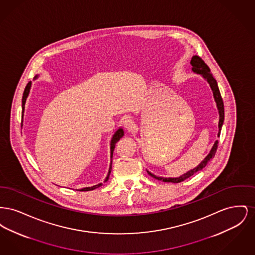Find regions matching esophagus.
I'll use <instances>...</instances> for the list:
<instances>
[{
    "label": "esophagus",
    "instance_id": "1",
    "mask_svg": "<svg viewBox=\"0 0 255 255\" xmlns=\"http://www.w3.org/2000/svg\"><path fill=\"white\" fill-rule=\"evenodd\" d=\"M123 126H124V128L126 129L127 132H132L133 129H134V127H135L134 123L131 120H125L123 122Z\"/></svg>",
    "mask_w": 255,
    "mask_h": 255
}]
</instances>
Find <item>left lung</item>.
Listing matches in <instances>:
<instances>
[{
	"mask_svg": "<svg viewBox=\"0 0 255 255\" xmlns=\"http://www.w3.org/2000/svg\"><path fill=\"white\" fill-rule=\"evenodd\" d=\"M190 64L192 65V70L193 72L196 73H199V74H202L206 80L207 82L209 83V85L211 87L212 91H213V96L215 98V101H216V104H217V107L219 110V116H220V119H219V133L218 136H220V133H221V130H222V126H223V123H224V119H225V109H224V102H223V98L221 97V94H220V91H219L218 84H217V81L215 80V78L213 77V75L210 73V69L208 68V66L205 63V61L203 60L200 56H197L194 55L191 59ZM217 148H218V140L215 141L214 145L212 147L210 153L206 156V158L197 166L195 167L194 169L190 170L188 171L187 173L183 174L181 177L179 178H161V177H157L155 175H153L152 173L148 172V174L155 178L156 180L158 181H162V182H174V183H178V182H183L184 180H186L187 178L191 177L192 175H194L196 172L198 171H201L204 167H206V164L208 163V161L212 158H214L215 154H216V151H217Z\"/></svg>",
	"mask_w": 255,
	"mask_h": 255,
	"instance_id": "left-lung-1",
	"label": "left lung"
}]
</instances>
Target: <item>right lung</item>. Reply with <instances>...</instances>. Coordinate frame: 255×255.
Masks as SVG:
<instances>
[{"label":"right lung","instance_id":"1","mask_svg":"<svg viewBox=\"0 0 255 255\" xmlns=\"http://www.w3.org/2000/svg\"><path fill=\"white\" fill-rule=\"evenodd\" d=\"M30 86H31V82H28L26 86H25V88H24V94H23V99H22V115H24V104H25V100H26V97L28 96V93H29V89H30ZM22 119H23V116H22ZM123 130L122 129H119L115 134L113 135V138H112V140H111V158L113 157V152H114V149H115V146H116V143L122 138V136H123ZM111 170H112V163H111V165H110V169L109 173H108V176H107V178H106V180H105V182H107L108 181V179H109V175L110 173H111ZM102 185V183H99V184H97V185H95V186H92V187H85V188H82V189H80L79 191H90V190H94V189H96L97 187H100Z\"/></svg>","mask_w":255,"mask_h":255}]
</instances>
